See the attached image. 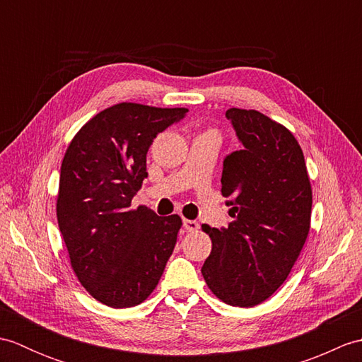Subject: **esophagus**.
Here are the masks:
<instances>
[{
  "instance_id": "obj_1",
  "label": "esophagus",
  "mask_w": 362,
  "mask_h": 362,
  "mask_svg": "<svg viewBox=\"0 0 362 362\" xmlns=\"http://www.w3.org/2000/svg\"><path fill=\"white\" fill-rule=\"evenodd\" d=\"M183 227H185L187 232H196L199 228V224L196 221H191V219H183Z\"/></svg>"
}]
</instances>
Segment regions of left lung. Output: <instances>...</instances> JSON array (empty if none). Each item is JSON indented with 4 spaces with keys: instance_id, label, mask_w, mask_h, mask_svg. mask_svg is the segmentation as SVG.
I'll return each instance as SVG.
<instances>
[{
    "instance_id": "1",
    "label": "left lung",
    "mask_w": 362,
    "mask_h": 362,
    "mask_svg": "<svg viewBox=\"0 0 362 362\" xmlns=\"http://www.w3.org/2000/svg\"><path fill=\"white\" fill-rule=\"evenodd\" d=\"M244 148L224 160L221 193L228 228L202 230L213 249L202 266L206 286L232 306H255L288 279L311 227L313 189L303 151L288 127L258 110L230 109Z\"/></svg>"
}]
</instances>
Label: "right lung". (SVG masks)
I'll list each match as a JSON object with an SVG mask.
<instances>
[{
	"label": "right lung",
	"instance_id": "1",
	"mask_svg": "<svg viewBox=\"0 0 362 362\" xmlns=\"http://www.w3.org/2000/svg\"><path fill=\"white\" fill-rule=\"evenodd\" d=\"M188 109L119 103L83 124L62 160L56 202L73 272L88 294L112 308L140 305L156 289L177 233L179 214L132 209L152 140Z\"/></svg>",
	"mask_w": 362,
	"mask_h": 362
}]
</instances>
